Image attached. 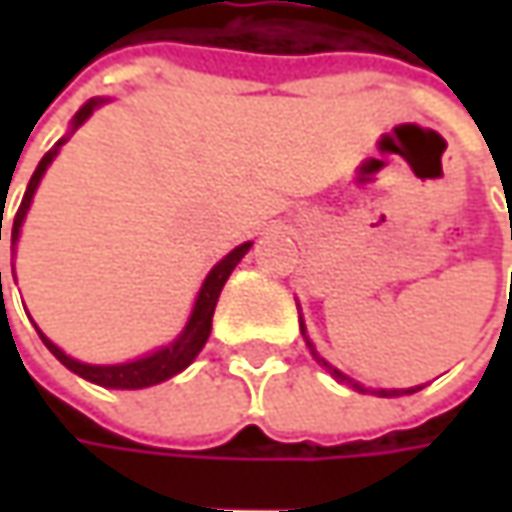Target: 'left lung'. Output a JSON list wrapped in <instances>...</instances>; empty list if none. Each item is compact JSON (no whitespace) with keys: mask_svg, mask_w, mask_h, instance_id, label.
Instances as JSON below:
<instances>
[{"mask_svg":"<svg viewBox=\"0 0 512 512\" xmlns=\"http://www.w3.org/2000/svg\"><path fill=\"white\" fill-rule=\"evenodd\" d=\"M299 327H302V336H305V322H299ZM307 339V336H305ZM307 347H310V350H313V344H310V339H307ZM313 356H316V362L322 364V367H327V373H330V376H333V379H339V382H347L350 384V387H356V390H362L364 393V387L359 382H353V379H347V376H344L342 370H336V367H330V364L325 362V359H322V356H319V353H316V350H313ZM416 390H422V387H410V390H373V393H376V396H404V393H416Z\"/></svg>","mask_w":512,"mask_h":512,"instance_id":"8db88e82","label":"left lung"}]
</instances>
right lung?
Wrapping results in <instances>:
<instances>
[{"label": "right lung", "mask_w": 512, "mask_h": 512, "mask_svg": "<svg viewBox=\"0 0 512 512\" xmlns=\"http://www.w3.org/2000/svg\"><path fill=\"white\" fill-rule=\"evenodd\" d=\"M105 99H90L85 102L79 113L73 116V128L70 133L79 128L85 119H88L93 110L99 108ZM68 139V136H65ZM65 139H59L56 142V148L48 150L45 156H42V162H39V168L33 170V176H30L28 190H25V196H22V205L16 210V216H13V227H10V247H16L19 242V230H22V222H25V216H28V207L33 202V193H36V187L42 182V176H45V170L53 162V156L59 153L62 148V142ZM0 239H2V216H0ZM247 250H250V242L245 245L233 247L230 253H227L225 259L219 262V265L213 267L210 273H207L205 285L199 290V296H196V305H193V313H190V319H187L185 330L173 339L165 347H159V350H153L148 356H142V359H136V362H125V364H85V362H76V359H70L65 350H59L56 344L50 342L48 336L39 330V339L45 342L50 353L59 359V362L65 364L68 370H73L76 376H82V379H88L93 384H102V387H113V390H139V387H150V384H159L170 379V376H176V373H182L187 364L193 362L196 356H199V350L205 347L207 336H210V325H213V310H216V302H219V293H222V287H225L227 276L233 273V267L242 262V256H245ZM0 290H2V273H0Z\"/></svg>", "instance_id": "add662e5"}]
</instances>
